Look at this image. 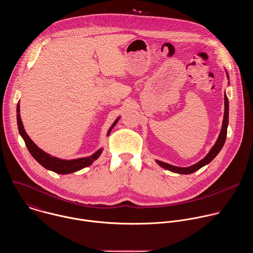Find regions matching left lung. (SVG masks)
Segmentation results:
<instances>
[{
	"label": "left lung",
	"instance_id": "8db88e82",
	"mask_svg": "<svg viewBox=\"0 0 253 253\" xmlns=\"http://www.w3.org/2000/svg\"><path fill=\"white\" fill-rule=\"evenodd\" d=\"M226 72V76L227 79L229 80V76L227 74V71ZM229 83V82H228ZM229 103H228V98L226 96V94H224V115H223V121H222V126H221V131L219 133V136L216 140L215 144L213 145V147L210 149V151L208 152V154L201 159L199 162L195 163L194 165H191L189 167H178V166H174V165H170L168 163L159 161V160H155L156 163L158 165H160L161 167L171 171V172H175L178 174H191L197 170H199L201 167L209 164L215 157L217 155L220 150L222 149L225 140H226V135H227V126H228V116H229Z\"/></svg>",
	"mask_w": 253,
	"mask_h": 253
}]
</instances>
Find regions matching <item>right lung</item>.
I'll return each mask as SVG.
<instances>
[{
    "instance_id": "obj_1",
    "label": "right lung",
    "mask_w": 253,
    "mask_h": 253,
    "mask_svg": "<svg viewBox=\"0 0 253 253\" xmlns=\"http://www.w3.org/2000/svg\"><path fill=\"white\" fill-rule=\"evenodd\" d=\"M119 119H120V117H118L114 121L112 126L109 128V130H108L107 136L110 135L112 129L117 124ZM17 123H18L19 133L22 136V138L24 139L26 146H27L29 152L31 153V155L44 168L51 170L55 173L70 174V173H74L76 171H79L85 167L90 166L95 160H97L99 158V156L103 152V148H100L95 153H93L91 156L77 158V159H71V160L61 159V158H58V157H55V156H52V155L46 153L45 151H43L42 149H40L37 145H36V144L32 141V139L29 137L27 132L25 131L24 125H23V122L21 119V115H20V104L19 103L17 105Z\"/></svg>"
}]
</instances>
